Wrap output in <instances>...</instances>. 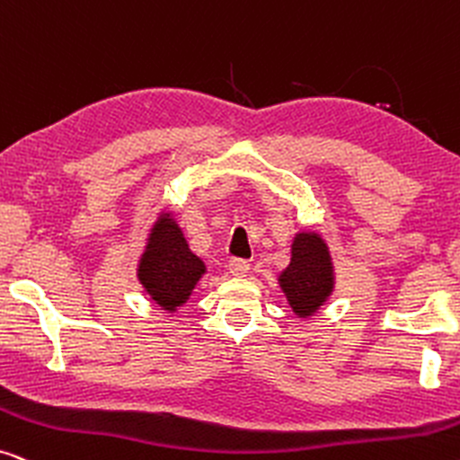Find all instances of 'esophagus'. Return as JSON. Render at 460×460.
Wrapping results in <instances>:
<instances>
[{"mask_svg": "<svg viewBox=\"0 0 460 460\" xmlns=\"http://www.w3.org/2000/svg\"><path fill=\"white\" fill-rule=\"evenodd\" d=\"M228 270L232 277H244L249 272V264L244 260H230Z\"/></svg>", "mask_w": 460, "mask_h": 460, "instance_id": "1", "label": "esophagus"}]
</instances>
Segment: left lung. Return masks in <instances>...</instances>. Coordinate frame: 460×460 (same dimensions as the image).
I'll return each instance as SVG.
<instances>
[{"label":"left lung","instance_id":"left-lung-1","mask_svg":"<svg viewBox=\"0 0 460 460\" xmlns=\"http://www.w3.org/2000/svg\"><path fill=\"white\" fill-rule=\"evenodd\" d=\"M279 288L297 319H310L333 294V261L325 238L302 230L291 241L289 266L279 272Z\"/></svg>","mask_w":460,"mask_h":460}]
</instances>
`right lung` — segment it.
Here are the masks:
<instances>
[{"mask_svg": "<svg viewBox=\"0 0 460 460\" xmlns=\"http://www.w3.org/2000/svg\"><path fill=\"white\" fill-rule=\"evenodd\" d=\"M205 274V261L190 249L175 213L163 208L137 261V281L143 291L160 310L172 314L190 300Z\"/></svg>", "mask_w": 460, "mask_h": 460, "instance_id": "1", "label": "right lung"}]
</instances>
